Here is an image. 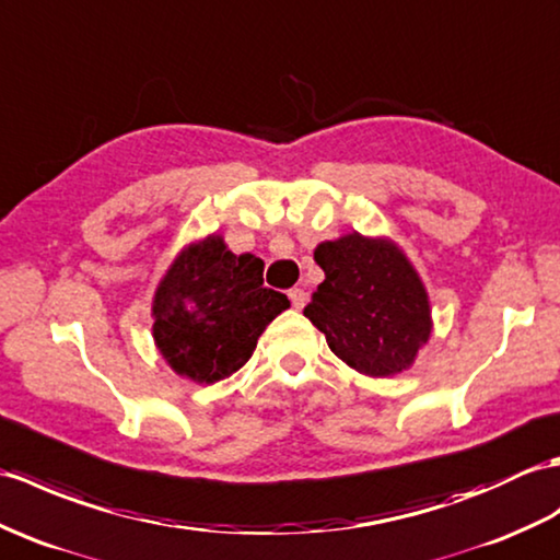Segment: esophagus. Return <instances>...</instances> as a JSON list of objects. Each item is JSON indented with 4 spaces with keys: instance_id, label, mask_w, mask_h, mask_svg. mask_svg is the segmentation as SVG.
<instances>
[{
    "instance_id": "esophagus-1",
    "label": "esophagus",
    "mask_w": 560,
    "mask_h": 560,
    "mask_svg": "<svg viewBox=\"0 0 560 560\" xmlns=\"http://www.w3.org/2000/svg\"><path fill=\"white\" fill-rule=\"evenodd\" d=\"M289 298H291V303H293L295 310H303L305 303H307V293L303 289H291Z\"/></svg>"
}]
</instances>
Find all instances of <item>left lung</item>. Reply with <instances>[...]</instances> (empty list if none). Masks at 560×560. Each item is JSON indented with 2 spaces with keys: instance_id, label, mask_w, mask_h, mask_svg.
<instances>
[{
  "instance_id": "left-lung-1",
  "label": "left lung",
  "mask_w": 560,
  "mask_h": 560,
  "mask_svg": "<svg viewBox=\"0 0 560 560\" xmlns=\"http://www.w3.org/2000/svg\"><path fill=\"white\" fill-rule=\"evenodd\" d=\"M324 281L305 317L327 336L336 358L368 376L410 370L432 336L424 283L400 245L353 231L315 248Z\"/></svg>"
}]
</instances>
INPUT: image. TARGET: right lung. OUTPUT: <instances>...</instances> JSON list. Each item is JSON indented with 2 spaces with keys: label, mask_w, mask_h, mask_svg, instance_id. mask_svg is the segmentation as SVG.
I'll list each match as a JSON object with an SVG mask.
<instances>
[{
  "label": "right lung",
  "mask_w": 560,
  "mask_h": 560,
  "mask_svg": "<svg viewBox=\"0 0 560 560\" xmlns=\"http://www.w3.org/2000/svg\"><path fill=\"white\" fill-rule=\"evenodd\" d=\"M262 271V259L233 255L217 233L174 257L152 298V339L178 376L214 384L250 360L267 324L291 307L265 289Z\"/></svg>",
  "instance_id": "right-lung-1"
}]
</instances>
